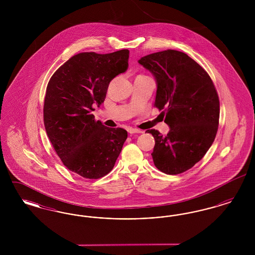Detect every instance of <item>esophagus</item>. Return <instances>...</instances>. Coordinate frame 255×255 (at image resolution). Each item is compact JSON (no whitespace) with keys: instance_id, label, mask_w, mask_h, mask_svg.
Instances as JSON below:
<instances>
[{"instance_id":"34e87169","label":"esophagus","mask_w":255,"mask_h":255,"mask_svg":"<svg viewBox=\"0 0 255 255\" xmlns=\"http://www.w3.org/2000/svg\"><path fill=\"white\" fill-rule=\"evenodd\" d=\"M128 132H129L130 133H143L141 130H139V129H136V128H129V129H128Z\"/></svg>"}]
</instances>
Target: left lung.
I'll return each instance as SVG.
<instances>
[{
  "label": "left lung",
  "instance_id": "8db88e82",
  "mask_svg": "<svg viewBox=\"0 0 255 255\" xmlns=\"http://www.w3.org/2000/svg\"><path fill=\"white\" fill-rule=\"evenodd\" d=\"M138 63L157 82L155 106L165 115L166 135L147 130L155 138V166L168 175L190 169L206 155L218 130L220 102L208 73L182 51L167 49Z\"/></svg>",
  "mask_w": 255,
  "mask_h": 255
}]
</instances>
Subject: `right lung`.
I'll return each instance as SVG.
<instances>
[{
  "label": "right lung",
  "instance_id": "right-lung-1",
  "mask_svg": "<svg viewBox=\"0 0 255 255\" xmlns=\"http://www.w3.org/2000/svg\"><path fill=\"white\" fill-rule=\"evenodd\" d=\"M129 50L107 54L81 52L53 73L44 101V124L64 165L86 179H99L114 168L127 138L92 114L105 100L110 82L128 69Z\"/></svg>",
  "mask_w": 255,
  "mask_h": 255
}]
</instances>
